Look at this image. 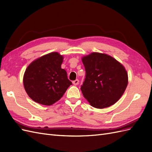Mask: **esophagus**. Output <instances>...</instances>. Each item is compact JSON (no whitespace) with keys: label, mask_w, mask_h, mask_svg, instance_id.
<instances>
[{"label":"esophagus","mask_w":152,"mask_h":152,"mask_svg":"<svg viewBox=\"0 0 152 152\" xmlns=\"http://www.w3.org/2000/svg\"><path fill=\"white\" fill-rule=\"evenodd\" d=\"M72 83L74 84V85H78V84H79V80H78V79H76L75 80H73L72 82Z\"/></svg>","instance_id":"esophagus-1"}]
</instances>
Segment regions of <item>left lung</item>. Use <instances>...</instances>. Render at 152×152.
<instances>
[{"mask_svg":"<svg viewBox=\"0 0 152 152\" xmlns=\"http://www.w3.org/2000/svg\"><path fill=\"white\" fill-rule=\"evenodd\" d=\"M86 78L80 89L96 108H107L121 98L128 84L125 68L106 54L93 53L82 58Z\"/></svg>","mask_w":152,"mask_h":152,"instance_id":"1","label":"left lung"}]
</instances>
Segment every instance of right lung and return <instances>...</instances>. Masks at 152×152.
Listing matches in <instances>:
<instances>
[{
  "instance_id": "obj_1",
  "label": "right lung",
  "mask_w": 152,
  "mask_h": 152,
  "mask_svg": "<svg viewBox=\"0 0 152 152\" xmlns=\"http://www.w3.org/2000/svg\"><path fill=\"white\" fill-rule=\"evenodd\" d=\"M63 57L54 52L32 62L23 77L25 89L34 102L51 105L65 94L72 84L65 70L61 68Z\"/></svg>"
}]
</instances>
